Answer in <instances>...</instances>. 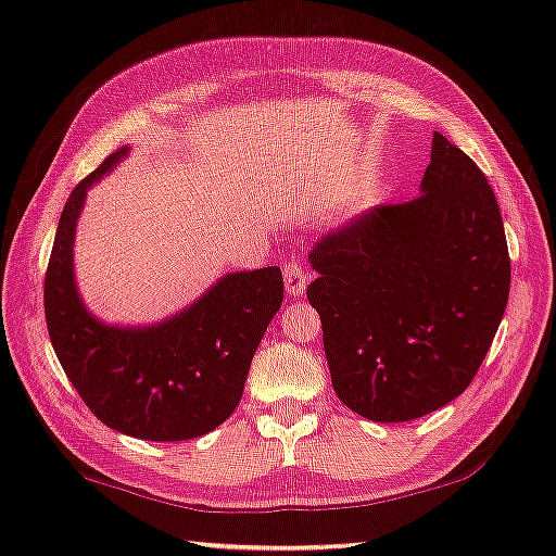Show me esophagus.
<instances>
[{"instance_id": "obj_1", "label": "esophagus", "mask_w": 556, "mask_h": 556, "mask_svg": "<svg viewBox=\"0 0 556 556\" xmlns=\"http://www.w3.org/2000/svg\"><path fill=\"white\" fill-rule=\"evenodd\" d=\"M308 285V275L304 271V267L299 265V262H287L285 265V287H287V294L289 296H301L306 291Z\"/></svg>"}]
</instances>
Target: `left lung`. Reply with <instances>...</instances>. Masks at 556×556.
I'll return each mask as SVG.
<instances>
[{
	"instance_id": "8db88e82",
	"label": "left lung",
	"mask_w": 556,
	"mask_h": 556,
	"mask_svg": "<svg viewBox=\"0 0 556 556\" xmlns=\"http://www.w3.org/2000/svg\"><path fill=\"white\" fill-rule=\"evenodd\" d=\"M333 390L370 421H409L464 392L510 294L493 188L434 131L419 199L375 205L308 252Z\"/></svg>"
}]
</instances>
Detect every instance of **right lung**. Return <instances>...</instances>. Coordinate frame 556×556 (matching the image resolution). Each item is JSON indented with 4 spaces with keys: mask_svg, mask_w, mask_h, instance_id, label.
Here are the masks:
<instances>
[{
    "mask_svg": "<svg viewBox=\"0 0 556 556\" xmlns=\"http://www.w3.org/2000/svg\"><path fill=\"white\" fill-rule=\"evenodd\" d=\"M125 156L127 147L110 154L65 203L46 269V324L65 375L102 425L144 441L195 439L238 407L285 281L279 267L230 271L159 324L100 321L75 285V228L92 184Z\"/></svg>",
    "mask_w": 556,
    "mask_h": 556,
    "instance_id": "right-lung-1",
    "label": "right lung"
}]
</instances>
